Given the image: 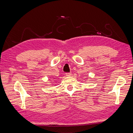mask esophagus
I'll list each match as a JSON object with an SVG mask.
<instances>
[{
	"mask_svg": "<svg viewBox=\"0 0 133 133\" xmlns=\"http://www.w3.org/2000/svg\"><path fill=\"white\" fill-rule=\"evenodd\" d=\"M65 75H66V76H70L71 75V73H65Z\"/></svg>",
	"mask_w": 133,
	"mask_h": 133,
	"instance_id": "obj_1",
	"label": "esophagus"
}]
</instances>
